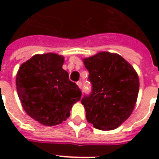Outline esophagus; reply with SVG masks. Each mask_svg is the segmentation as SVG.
I'll use <instances>...</instances> for the list:
<instances>
[{
    "mask_svg": "<svg viewBox=\"0 0 159 159\" xmlns=\"http://www.w3.org/2000/svg\"><path fill=\"white\" fill-rule=\"evenodd\" d=\"M76 85L78 86V88H79V89H82V86H83L82 82H77V83H76Z\"/></svg>",
    "mask_w": 159,
    "mask_h": 159,
    "instance_id": "esophagus-1",
    "label": "esophagus"
}]
</instances>
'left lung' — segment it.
<instances>
[{"label":"left lung","mask_w":159,"mask_h":159,"mask_svg":"<svg viewBox=\"0 0 159 159\" xmlns=\"http://www.w3.org/2000/svg\"><path fill=\"white\" fill-rule=\"evenodd\" d=\"M93 85L82 99L89 123L100 130L117 129L132 113L139 93V76L117 53L100 52L83 59Z\"/></svg>","instance_id":"1"}]
</instances>
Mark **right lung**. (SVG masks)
I'll use <instances>...</instances> for the list:
<instances>
[{"mask_svg":"<svg viewBox=\"0 0 159 159\" xmlns=\"http://www.w3.org/2000/svg\"><path fill=\"white\" fill-rule=\"evenodd\" d=\"M65 59L52 52L36 54L23 63L16 75L17 92L23 109L46 126L62 123L79 101L82 92L63 69Z\"/></svg>","mask_w":159,"mask_h":159,"instance_id":"1","label":"right lung"}]
</instances>
